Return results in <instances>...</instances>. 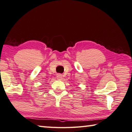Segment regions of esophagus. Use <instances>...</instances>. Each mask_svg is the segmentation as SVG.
<instances>
[{"label": "esophagus", "mask_w": 132, "mask_h": 132, "mask_svg": "<svg viewBox=\"0 0 132 132\" xmlns=\"http://www.w3.org/2000/svg\"><path fill=\"white\" fill-rule=\"evenodd\" d=\"M56 78L58 79V80H62V75L61 74H58L57 76H56Z\"/></svg>", "instance_id": "34e87169"}]
</instances>
